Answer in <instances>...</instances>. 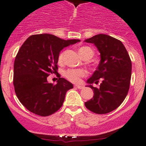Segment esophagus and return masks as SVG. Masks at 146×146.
Returning <instances> with one entry per match:
<instances>
[{
	"label": "esophagus",
	"instance_id": "1",
	"mask_svg": "<svg viewBox=\"0 0 146 146\" xmlns=\"http://www.w3.org/2000/svg\"><path fill=\"white\" fill-rule=\"evenodd\" d=\"M75 87H76V88H78V89H79V90L83 89V88H84L83 86H82V85H75Z\"/></svg>",
	"mask_w": 146,
	"mask_h": 146
}]
</instances>
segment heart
Segmentation results:
<instances>
[{
	"instance_id": "obj_1",
	"label": "heart",
	"mask_w": 146,
	"mask_h": 146,
	"mask_svg": "<svg viewBox=\"0 0 146 146\" xmlns=\"http://www.w3.org/2000/svg\"><path fill=\"white\" fill-rule=\"evenodd\" d=\"M91 53L93 55V51L89 46H82L79 48V54L84 58L86 54ZM64 52H61L58 56V64H62L64 63ZM87 75L86 70L83 69H68L64 73V77L70 81L73 82H78L80 81V78Z\"/></svg>"
}]
</instances>
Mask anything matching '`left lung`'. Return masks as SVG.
I'll return each instance as SVG.
<instances>
[{"label": "left lung", "mask_w": 146, "mask_h": 146, "mask_svg": "<svg viewBox=\"0 0 146 146\" xmlns=\"http://www.w3.org/2000/svg\"><path fill=\"white\" fill-rule=\"evenodd\" d=\"M85 42L96 46L101 56L98 68L87 82H102L98 88L89 85L93 89L94 96L85 102V105L95 114H107L120 106L127 95L131 77V61L122 42L112 36L100 34Z\"/></svg>", "instance_id": "8db88e82"}]
</instances>
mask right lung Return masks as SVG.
<instances>
[{"label":"right lung","mask_w":146,"mask_h":146,"mask_svg":"<svg viewBox=\"0 0 146 146\" xmlns=\"http://www.w3.org/2000/svg\"><path fill=\"white\" fill-rule=\"evenodd\" d=\"M78 42L42 34L32 35L21 46L15 59L13 85L18 100L29 111L46 117L62 107L73 84L60 77L56 84L48 83L47 77L58 73L60 51Z\"/></svg>","instance_id":"obj_1"}]
</instances>
